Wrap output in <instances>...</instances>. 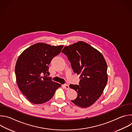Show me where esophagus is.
<instances>
[{
  "instance_id": "1",
  "label": "esophagus",
  "mask_w": 132,
  "mask_h": 132,
  "mask_svg": "<svg viewBox=\"0 0 132 132\" xmlns=\"http://www.w3.org/2000/svg\"><path fill=\"white\" fill-rule=\"evenodd\" d=\"M63 87L64 89H65L66 90H68L69 89V85L68 84H64L63 85Z\"/></svg>"
}]
</instances>
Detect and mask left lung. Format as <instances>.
<instances>
[{"label":"left lung","instance_id":"1","mask_svg":"<svg viewBox=\"0 0 132 132\" xmlns=\"http://www.w3.org/2000/svg\"><path fill=\"white\" fill-rule=\"evenodd\" d=\"M62 52L68 57L73 71L80 75L79 85H69L78 93L71 102L81 108L91 106L101 96L107 84V64L103 56L83 41L66 46Z\"/></svg>","mask_w":132,"mask_h":132}]
</instances>
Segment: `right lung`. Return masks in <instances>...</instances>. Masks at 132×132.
<instances>
[{
  "label": "right lung",
  "instance_id": "1",
  "mask_svg": "<svg viewBox=\"0 0 132 132\" xmlns=\"http://www.w3.org/2000/svg\"><path fill=\"white\" fill-rule=\"evenodd\" d=\"M63 46L37 43L26 49L19 56L15 67L16 83L31 103L38 104L49 101L61 87V84L46 76L50 75L48 65Z\"/></svg>",
  "mask_w": 132,
  "mask_h": 132
}]
</instances>
